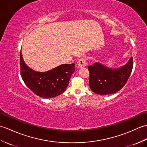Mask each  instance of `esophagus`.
<instances>
[{"label": "esophagus", "mask_w": 147, "mask_h": 147, "mask_svg": "<svg viewBox=\"0 0 147 147\" xmlns=\"http://www.w3.org/2000/svg\"><path fill=\"white\" fill-rule=\"evenodd\" d=\"M77 64H78V67H85L87 65V62H86V59L83 58V57L81 58L80 60L78 61Z\"/></svg>", "instance_id": "1"}]
</instances>
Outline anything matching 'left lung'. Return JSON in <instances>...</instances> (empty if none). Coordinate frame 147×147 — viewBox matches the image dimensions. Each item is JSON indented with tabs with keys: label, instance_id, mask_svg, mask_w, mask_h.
<instances>
[{
	"label": "left lung",
	"instance_id": "8db88e82",
	"mask_svg": "<svg viewBox=\"0 0 147 147\" xmlns=\"http://www.w3.org/2000/svg\"><path fill=\"white\" fill-rule=\"evenodd\" d=\"M133 60L131 57L125 65L117 69L107 67L99 62L89 65L90 88L99 95H109L118 92L125 85L131 75Z\"/></svg>",
	"mask_w": 147,
	"mask_h": 147
}]
</instances>
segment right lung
I'll return each instance as SVG.
<instances>
[{
	"label": "right lung",
	"instance_id": "1",
	"mask_svg": "<svg viewBox=\"0 0 147 147\" xmlns=\"http://www.w3.org/2000/svg\"><path fill=\"white\" fill-rule=\"evenodd\" d=\"M74 64H62L52 70L41 73L33 71L24 63L20 52L21 76L26 85L42 98H52L61 95L66 89L74 72Z\"/></svg>",
	"mask_w": 147,
	"mask_h": 147
}]
</instances>
